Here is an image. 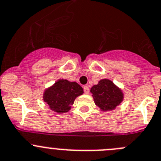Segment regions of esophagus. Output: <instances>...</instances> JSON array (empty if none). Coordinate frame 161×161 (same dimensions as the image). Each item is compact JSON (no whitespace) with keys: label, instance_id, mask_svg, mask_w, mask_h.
<instances>
[{"label":"esophagus","instance_id":"obj_1","mask_svg":"<svg viewBox=\"0 0 161 161\" xmlns=\"http://www.w3.org/2000/svg\"><path fill=\"white\" fill-rule=\"evenodd\" d=\"M83 90H84V93H85V94H89L90 89L87 86H85L83 87Z\"/></svg>","mask_w":161,"mask_h":161}]
</instances>
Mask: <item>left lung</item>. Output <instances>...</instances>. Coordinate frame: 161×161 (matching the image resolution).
Masks as SVG:
<instances>
[{
	"label": "left lung",
	"instance_id": "8db88e82",
	"mask_svg": "<svg viewBox=\"0 0 161 161\" xmlns=\"http://www.w3.org/2000/svg\"><path fill=\"white\" fill-rule=\"evenodd\" d=\"M91 92L95 105L103 111L114 109L124 98L121 90L109 79L99 81L91 87Z\"/></svg>",
	"mask_w": 161,
	"mask_h": 161
}]
</instances>
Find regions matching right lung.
<instances>
[{"label": "right lung", "mask_w": 161, "mask_h": 161, "mask_svg": "<svg viewBox=\"0 0 161 161\" xmlns=\"http://www.w3.org/2000/svg\"><path fill=\"white\" fill-rule=\"evenodd\" d=\"M83 94V89L75 82L59 79L45 90L43 99L50 109L58 114L68 112L78 96Z\"/></svg>", "instance_id": "right-lung-1"}]
</instances>
